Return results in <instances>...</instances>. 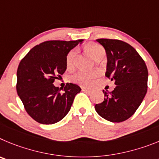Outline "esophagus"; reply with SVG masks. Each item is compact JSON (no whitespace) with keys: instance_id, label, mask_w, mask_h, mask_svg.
<instances>
[{"instance_id":"34e87169","label":"esophagus","mask_w":159,"mask_h":159,"mask_svg":"<svg viewBox=\"0 0 159 159\" xmlns=\"http://www.w3.org/2000/svg\"><path fill=\"white\" fill-rule=\"evenodd\" d=\"M81 89H82V91H89V89L87 88V87H85V86H81Z\"/></svg>"}]
</instances>
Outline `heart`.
<instances>
[{
    "instance_id": "b5f03b06",
    "label": "heart",
    "mask_w": 159,
    "mask_h": 159,
    "mask_svg": "<svg viewBox=\"0 0 159 159\" xmlns=\"http://www.w3.org/2000/svg\"><path fill=\"white\" fill-rule=\"evenodd\" d=\"M85 52L92 57L93 59L99 60L101 59L105 55V51L102 46L97 43H88L85 46ZM77 51L75 49H72L68 52L66 57V66L67 69H72L74 66V59L76 56ZM98 76L97 71H90V72H85V71H79L76 73L71 77V81L79 85L88 86L93 82L94 79Z\"/></svg>"
}]
</instances>
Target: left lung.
<instances>
[{
	"label": "left lung",
	"instance_id": "1",
	"mask_svg": "<svg viewBox=\"0 0 159 159\" xmlns=\"http://www.w3.org/2000/svg\"><path fill=\"white\" fill-rule=\"evenodd\" d=\"M105 49V76L114 81L116 87L108 93L103 90L104 100L95 105L102 118L113 123L128 120L135 113L147 91L148 70L144 60L130 44L110 39H98Z\"/></svg>",
	"mask_w": 159,
	"mask_h": 159
}]
</instances>
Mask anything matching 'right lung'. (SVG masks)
<instances>
[{
  "instance_id": "right-lung-1",
  "label": "right lung",
  "mask_w": 159,
  "mask_h": 159,
  "mask_svg": "<svg viewBox=\"0 0 159 159\" xmlns=\"http://www.w3.org/2000/svg\"><path fill=\"white\" fill-rule=\"evenodd\" d=\"M82 41H46L31 48L20 62L17 94L28 115L39 124H53L62 120L81 90L78 85L67 83L61 93L53 83L66 70L68 52Z\"/></svg>"
}]
</instances>
